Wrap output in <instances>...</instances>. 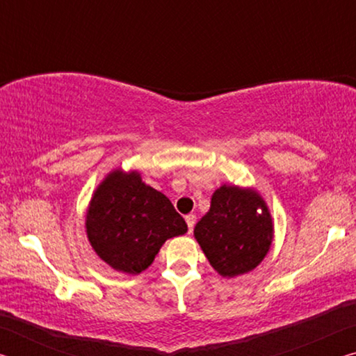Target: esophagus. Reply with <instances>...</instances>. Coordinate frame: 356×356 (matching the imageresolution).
Segmentation results:
<instances>
[{"instance_id": "obj_1", "label": "esophagus", "mask_w": 356, "mask_h": 356, "mask_svg": "<svg viewBox=\"0 0 356 356\" xmlns=\"http://www.w3.org/2000/svg\"><path fill=\"white\" fill-rule=\"evenodd\" d=\"M185 221H186V225H188V232L191 234L193 232V227H195V222H196V215H193V213L186 215L185 216Z\"/></svg>"}]
</instances>
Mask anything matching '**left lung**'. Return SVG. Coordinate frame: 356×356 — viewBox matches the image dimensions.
Here are the masks:
<instances>
[{"label":"left lung","instance_id":"left-lung-1","mask_svg":"<svg viewBox=\"0 0 356 356\" xmlns=\"http://www.w3.org/2000/svg\"><path fill=\"white\" fill-rule=\"evenodd\" d=\"M273 220L254 188L221 185L209 212L195 226V238L215 272L236 278L254 270L273 242Z\"/></svg>","mask_w":356,"mask_h":356}]
</instances>
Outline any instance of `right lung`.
<instances>
[{
  "mask_svg": "<svg viewBox=\"0 0 356 356\" xmlns=\"http://www.w3.org/2000/svg\"><path fill=\"white\" fill-rule=\"evenodd\" d=\"M84 225L95 254L127 275L144 272L168 238L188 231L163 193L122 168L108 172L95 188Z\"/></svg>",
  "mask_w": 356,
  "mask_h": 356,
  "instance_id": "right-lung-1",
  "label": "right lung"
}]
</instances>
